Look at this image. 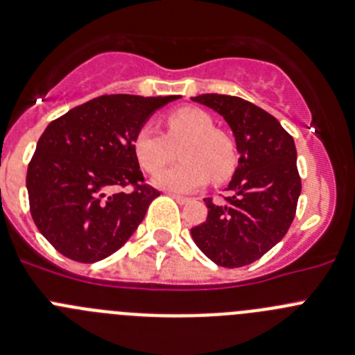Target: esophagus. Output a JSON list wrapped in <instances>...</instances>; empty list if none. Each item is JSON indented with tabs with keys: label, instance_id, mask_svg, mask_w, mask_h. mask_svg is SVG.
Returning <instances> with one entry per match:
<instances>
[{
	"label": "esophagus",
	"instance_id": "34e87169",
	"mask_svg": "<svg viewBox=\"0 0 355 355\" xmlns=\"http://www.w3.org/2000/svg\"><path fill=\"white\" fill-rule=\"evenodd\" d=\"M170 196H171V198H175V200H177L178 203H180V205H184V203H187V201H189V198L180 196V194H175V193H170Z\"/></svg>",
	"mask_w": 355,
	"mask_h": 355
}]
</instances>
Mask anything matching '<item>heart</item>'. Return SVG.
<instances>
[{
	"label": "heart",
	"instance_id": "1",
	"mask_svg": "<svg viewBox=\"0 0 355 355\" xmlns=\"http://www.w3.org/2000/svg\"><path fill=\"white\" fill-rule=\"evenodd\" d=\"M166 134L154 125L139 127L134 134L132 150L139 166L155 173L173 158V146L184 141L179 149L180 163L159 171L154 184L175 193H191L207 184L210 177L223 182L235 170L237 155L232 139L214 129L212 118L196 107H180L166 116Z\"/></svg>",
	"mask_w": 355,
	"mask_h": 355
}]
</instances>
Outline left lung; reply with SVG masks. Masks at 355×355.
<instances>
[{
    "instance_id": "left-lung-1",
    "label": "left lung",
    "mask_w": 355,
    "mask_h": 355,
    "mask_svg": "<svg viewBox=\"0 0 355 355\" xmlns=\"http://www.w3.org/2000/svg\"><path fill=\"white\" fill-rule=\"evenodd\" d=\"M193 101L225 118L241 157L228 196L219 203L205 198L207 219L191 235L214 263L244 267L285 237L295 217L301 194L295 143L272 114L244 98L205 94Z\"/></svg>"
}]
</instances>
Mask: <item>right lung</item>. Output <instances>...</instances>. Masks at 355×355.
I'll return each mask as SVG.
<instances>
[{
  "mask_svg": "<svg viewBox=\"0 0 355 355\" xmlns=\"http://www.w3.org/2000/svg\"><path fill=\"white\" fill-rule=\"evenodd\" d=\"M168 97L102 95L46 127L28 164L30 212L58 253L81 263L122 248L159 191L143 184L134 134ZM133 185L132 193H111Z\"/></svg>",
  "mask_w": 355,
  "mask_h": 355,
  "instance_id": "right-lung-1",
  "label": "right lung"
}]
</instances>
